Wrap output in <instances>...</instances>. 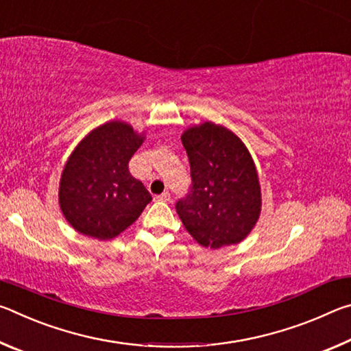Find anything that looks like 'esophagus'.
<instances>
[{"label":"esophagus","instance_id":"obj_1","mask_svg":"<svg viewBox=\"0 0 351 351\" xmlns=\"http://www.w3.org/2000/svg\"><path fill=\"white\" fill-rule=\"evenodd\" d=\"M156 201H170V193L169 192H164L161 195H158L156 198H154Z\"/></svg>","mask_w":351,"mask_h":351}]
</instances>
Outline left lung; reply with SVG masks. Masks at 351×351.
<instances>
[{"label": "left lung", "instance_id": "1", "mask_svg": "<svg viewBox=\"0 0 351 351\" xmlns=\"http://www.w3.org/2000/svg\"><path fill=\"white\" fill-rule=\"evenodd\" d=\"M192 186L176 212L201 246L218 249L246 239L257 223L261 195L245 144L228 128L204 122L182 134Z\"/></svg>", "mask_w": 351, "mask_h": 351}]
</instances>
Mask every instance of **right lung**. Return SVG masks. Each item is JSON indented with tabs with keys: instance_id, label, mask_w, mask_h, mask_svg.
<instances>
[{
	"instance_id": "1",
	"label": "right lung",
	"mask_w": 351,
	"mask_h": 351,
	"mask_svg": "<svg viewBox=\"0 0 351 351\" xmlns=\"http://www.w3.org/2000/svg\"><path fill=\"white\" fill-rule=\"evenodd\" d=\"M144 138L128 123H104L83 139L64 165L58 201L64 218L80 234L114 239L152 201L128 162Z\"/></svg>"
}]
</instances>
